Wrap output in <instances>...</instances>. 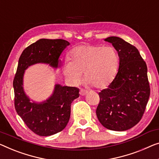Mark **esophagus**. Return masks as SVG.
<instances>
[{
	"mask_svg": "<svg viewBox=\"0 0 159 159\" xmlns=\"http://www.w3.org/2000/svg\"><path fill=\"white\" fill-rule=\"evenodd\" d=\"M79 93H80V96H85V95H86L88 93V92H87V91H86V90L80 89V91H79Z\"/></svg>",
	"mask_w": 159,
	"mask_h": 159,
	"instance_id": "1",
	"label": "esophagus"
}]
</instances>
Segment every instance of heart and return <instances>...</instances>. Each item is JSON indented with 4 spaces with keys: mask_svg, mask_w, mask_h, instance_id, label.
<instances>
[{
    "mask_svg": "<svg viewBox=\"0 0 159 159\" xmlns=\"http://www.w3.org/2000/svg\"><path fill=\"white\" fill-rule=\"evenodd\" d=\"M118 57L111 46L82 45L70 52V59L66 58L63 71L73 84L84 79L92 86L102 89L109 84L116 70Z\"/></svg>",
    "mask_w": 159,
    "mask_h": 159,
    "instance_id": "1",
    "label": "heart"
}]
</instances>
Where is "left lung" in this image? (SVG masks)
Returning <instances> with one entry per match:
<instances>
[{
  "label": "left lung",
  "mask_w": 159,
  "mask_h": 159,
  "mask_svg": "<svg viewBox=\"0 0 159 159\" xmlns=\"http://www.w3.org/2000/svg\"><path fill=\"white\" fill-rule=\"evenodd\" d=\"M105 41L117 51L119 68L113 81L98 93L96 116L106 129L123 131L138 124L145 112L150 96L147 66L129 43L115 36Z\"/></svg>",
  "instance_id": "1"
}]
</instances>
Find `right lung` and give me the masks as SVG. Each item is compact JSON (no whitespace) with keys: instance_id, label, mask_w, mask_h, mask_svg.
<instances>
[{"instance_id":"obj_1","label":"right lung","mask_w":159,"mask_h":159,"mask_svg":"<svg viewBox=\"0 0 159 159\" xmlns=\"http://www.w3.org/2000/svg\"><path fill=\"white\" fill-rule=\"evenodd\" d=\"M69 44L63 39H40L25 48L19 58L13 83L14 105L28 129L39 136H51L65 129L70 118V105L79 98V89L56 84L53 95L46 101L31 103L23 89L24 70L38 63H48L57 68L59 56Z\"/></svg>"}]
</instances>
